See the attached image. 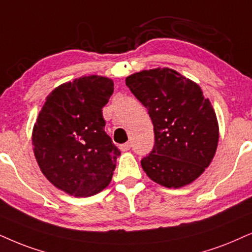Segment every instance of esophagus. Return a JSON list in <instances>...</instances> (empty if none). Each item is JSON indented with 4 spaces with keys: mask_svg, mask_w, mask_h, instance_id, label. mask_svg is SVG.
Segmentation results:
<instances>
[{
    "mask_svg": "<svg viewBox=\"0 0 252 252\" xmlns=\"http://www.w3.org/2000/svg\"><path fill=\"white\" fill-rule=\"evenodd\" d=\"M130 148H131V143L130 142H126L121 145V150H122V151H128V150H130Z\"/></svg>",
    "mask_w": 252,
    "mask_h": 252,
    "instance_id": "esophagus-1",
    "label": "esophagus"
}]
</instances>
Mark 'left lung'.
<instances>
[{
  "label": "left lung",
  "mask_w": 252,
  "mask_h": 252,
  "mask_svg": "<svg viewBox=\"0 0 252 252\" xmlns=\"http://www.w3.org/2000/svg\"><path fill=\"white\" fill-rule=\"evenodd\" d=\"M126 85L154 124V149L141 160L150 179L178 189L201 176L219 142L215 111L201 88L171 68L135 73Z\"/></svg>",
  "instance_id": "8db88e82"
}]
</instances>
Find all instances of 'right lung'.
I'll use <instances>...</instances> for the list:
<instances>
[{"label":"right lung","instance_id":"add662e5","mask_svg":"<svg viewBox=\"0 0 252 252\" xmlns=\"http://www.w3.org/2000/svg\"><path fill=\"white\" fill-rule=\"evenodd\" d=\"M114 82L89 75L66 82L46 97L32 132L41 172L74 196H91L109 185L121 151L104 131L102 108Z\"/></svg>","mask_w":252,"mask_h":252}]
</instances>
